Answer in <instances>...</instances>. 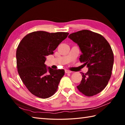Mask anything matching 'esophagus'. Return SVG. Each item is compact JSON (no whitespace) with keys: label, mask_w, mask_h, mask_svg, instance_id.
<instances>
[{"label":"esophagus","mask_w":125,"mask_h":125,"mask_svg":"<svg viewBox=\"0 0 125 125\" xmlns=\"http://www.w3.org/2000/svg\"><path fill=\"white\" fill-rule=\"evenodd\" d=\"M65 73H72V71H71L70 70H65Z\"/></svg>","instance_id":"obj_1"}]
</instances>
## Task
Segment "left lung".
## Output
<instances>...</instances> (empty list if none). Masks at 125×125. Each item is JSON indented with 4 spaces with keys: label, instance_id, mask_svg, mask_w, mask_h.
Instances as JSON below:
<instances>
[{
    "label": "left lung",
    "instance_id": "1",
    "mask_svg": "<svg viewBox=\"0 0 125 125\" xmlns=\"http://www.w3.org/2000/svg\"><path fill=\"white\" fill-rule=\"evenodd\" d=\"M68 38L78 44L82 55L79 60L88 68L82 74L78 90L86 96L99 94L105 89L111 78L114 63L113 53L104 37L89 30L70 34Z\"/></svg>",
    "mask_w": 125,
    "mask_h": 125
}]
</instances>
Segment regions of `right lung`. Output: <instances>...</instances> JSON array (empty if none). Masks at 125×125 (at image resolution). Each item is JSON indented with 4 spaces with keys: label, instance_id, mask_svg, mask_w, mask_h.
<instances>
[{
    "label": "right lung",
    "instance_id": "1",
    "mask_svg": "<svg viewBox=\"0 0 125 125\" xmlns=\"http://www.w3.org/2000/svg\"><path fill=\"white\" fill-rule=\"evenodd\" d=\"M69 33L36 31L20 42L16 53L18 71L27 89L35 96L48 98L57 91L63 69H52L44 64L46 56L55 50Z\"/></svg>",
    "mask_w": 125,
    "mask_h": 125
}]
</instances>
